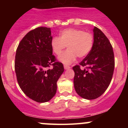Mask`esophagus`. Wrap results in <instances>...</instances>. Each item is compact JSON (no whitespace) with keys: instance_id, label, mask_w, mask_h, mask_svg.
<instances>
[{"instance_id":"34e87169","label":"esophagus","mask_w":128,"mask_h":128,"mask_svg":"<svg viewBox=\"0 0 128 128\" xmlns=\"http://www.w3.org/2000/svg\"><path fill=\"white\" fill-rule=\"evenodd\" d=\"M64 69H66V70H67V69H70V67L68 66H67V65H64Z\"/></svg>"}]
</instances>
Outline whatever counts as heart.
Instances as JSON below:
<instances>
[{"mask_svg":"<svg viewBox=\"0 0 128 128\" xmlns=\"http://www.w3.org/2000/svg\"><path fill=\"white\" fill-rule=\"evenodd\" d=\"M94 41L92 33L82 30L69 28L60 32V38L53 37L51 46L56 55H60L67 46L68 50L59 57V60L65 64H70L77 56L82 58L87 56L92 49Z\"/></svg>","mask_w":128,"mask_h":128,"instance_id":"heart-1","label":"heart"}]
</instances>
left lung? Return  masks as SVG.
<instances>
[{"mask_svg":"<svg viewBox=\"0 0 128 128\" xmlns=\"http://www.w3.org/2000/svg\"><path fill=\"white\" fill-rule=\"evenodd\" d=\"M94 46L80 66L73 67L74 85L77 94L87 100L101 96L110 84L114 69L113 48L107 37L94 27Z\"/></svg>","mask_w":128,"mask_h":128,"instance_id":"8db88e82","label":"left lung"}]
</instances>
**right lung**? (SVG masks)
Returning <instances> with one entry per match:
<instances>
[{
  "label": "right lung",
  "mask_w": 128,
  "mask_h": 128,
  "mask_svg": "<svg viewBox=\"0 0 128 128\" xmlns=\"http://www.w3.org/2000/svg\"><path fill=\"white\" fill-rule=\"evenodd\" d=\"M51 28L38 27L28 32L16 51L15 70L20 88L28 97L39 103L52 98L57 82L64 69L55 62L51 46ZM51 65L52 69H48Z\"/></svg>",
  "instance_id": "right-lung-1"
}]
</instances>
